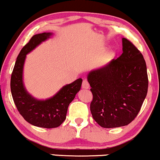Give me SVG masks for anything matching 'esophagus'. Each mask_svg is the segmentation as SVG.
<instances>
[{
  "label": "esophagus",
  "instance_id": "34e87169",
  "mask_svg": "<svg viewBox=\"0 0 160 160\" xmlns=\"http://www.w3.org/2000/svg\"><path fill=\"white\" fill-rule=\"evenodd\" d=\"M82 87L83 88H89V83H88L87 80H83L82 82Z\"/></svg>",
  "mask_w": 160,
  "mask_h": 160
}]
</instances>
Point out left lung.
I'll list each match as a JSON object with an SVG mask.
<instances>
[{
  "mask_svg": "<svg viewBox=\"0 0 160 160\" xmlns=\"http://www.w3.org/2000/svg\"><path fill=\"white\" fill-rule=\"evenodd\" d=\"M123 53L88 75L93 98L92 117L100 126H126L135 119L147 95L148 78L143 55L131 42L122 38Z\"/></svg>",
  "mask_w": 160,
  "mask_h": 160,
  "instance_id": "1",
  "label": "left lung"
}]
</instances>
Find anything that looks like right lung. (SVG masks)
I'll use <instances>...</instances> for the list:
<instances>
[{
	"label": "right lung",
	"instance_id": "1",
	"mask_svg": "<svg viewBox=\"0 0 160 160\" xmlns=\"http://www.w3.org/2000/svg\"><path fill=\"white\" fill-rule=\"evenodd\" d=\"M51 36V32L34 35L21 50L11 75L10 88L13 101L21 115L28 123L43 128H55L66 118L68 107L80 91L82 79L63 86L51 98L38 101L25 90L22 80L23 66L27 53Z\"/></svg>",
	"mask_w": 160,
	"mask_h": 160
}]
</instances>
